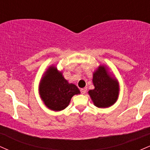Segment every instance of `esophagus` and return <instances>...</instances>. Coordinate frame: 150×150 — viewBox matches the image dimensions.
<instances>
[{"label":"esophagus","instance_id":"obj_1","mask_svg":"<svg viewBox=\"0 0 150 150\" xmlns=\"http://www.w3.org/2000/svg\"><path fill=\"white\" fill-rule=\"evenodd\" d=\"M80 91H81V93H82V94H85V93H86V92H87V88H82V89H81Z\"/></svg>","mask_w":150,"mask_h":150}]
</instances>
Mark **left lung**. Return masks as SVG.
<instances>
[{
  "mask_svg": "<svg viewBox=\"0 0 150 150\" xmlns=\"http://www.w3.org/2000/svg\"><path fill=\"white\" fill-rule=\"evenodd\" d=\"M94 89L88 92L93 104L98 108H108L118 100L119 95V82L108 71L105 65H100L93 72Z\"/></svg>",
  "mask_w": 150,
  "mask_h": 150,
  "instance_id": "left-lung-1",
  "label": "left lung"
}]
</instances>
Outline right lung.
Returning a JSON list of instances; mask_svg holds the SVG:
<instances>
[{
  "instance_id": "add662e5",
  "label": "right lung",
  "mask_w": 150,
  "mask_h": 150,
  "mask_svg": "<svg viewBox=\"0 0 150 150\" xmlns=\"http://www.w3.org/2000/svg\"><path fill=\"white\" fill-rule=\"evenodd\" d=\"M39 93L45 106L54 111H60L68 106L71 98L80 91L65 80L62 71L54 65H50L41 78Z\"/></svg>"
}]
</instances>
